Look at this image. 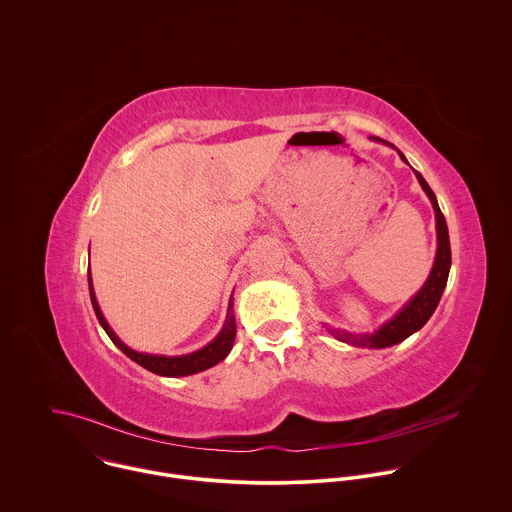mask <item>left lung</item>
Masks as SVG:
<instances>
[{"mask_svg": "<svg viewBox=\"0 0 512 512\" xmlns=\"http://www.w3.org/2000/svg\"><path fill=\"white\" fill-rule=\"evenodd\" d=\"M376 142L388 144L380 138H372ZM390 146V144H388ZM400 153V151H398ZM402 161H406V157L400 153ZM422 189L426 191V195L430 197L434 211H436V226H438V254H436V262L432 268V274L428 278V282L424 284V288L414 295V299L394 317L390 319L386 325H382L378 331L374 333H366V335H353L347 331H339V329H331V333L343 341V343H351L355 347H370V349H382V347H392L404 339H408L412 333H416L418 329H422L428 319L432 317V313L438 307L441 293L445 290L447 284V276H449V268H451V248H449V232H447V224L443 219V213L439 211L438 199L434 195V191L430 189V185L426 183V179L414 169Z\"/></svg>", "mask_w": 512, "mask_h": 512, "instance_id": "obj_1", "label": "left lung"}]
</instances>
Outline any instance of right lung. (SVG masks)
Masks as SVG:
<instances>
[{
	"mask_svg": "<svg viewBox=\"0 0 512 512\" xmlns=\"http://www.w3.org/2000/svg\"><path fill=\"white\" fill-rule=\"evenodd\" d=\"M88 290H90V301H92V307H94V313L100 321V325L104 327L106 335L112 339V343L126 355L130 357L134 363H138L140 366H144L149 372L153 374H161V376H187V374H195V372H201V370H207L211 366L217 365L220 361L226 359V355L230 353L232 349V343H234V337H236V323H234V315H232V297H230V305H228V313H226V321H224V327L219 333V337L209 343L205 349L197 351V353H191V355H185V357H157V355H144V353H136L132 349H128L116 335L114 331L110 329V325L106 323L100 307H98V301H96V295L92 290V280H90V272H88Z\"/></svg>",
	"mask_w": 512,
	"mask_h": 512,
	"instance_id": "add662e5",
	"label": "right lung"
}]
</instances>
